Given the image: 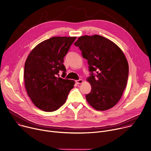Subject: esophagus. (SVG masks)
Returning <instances> with one entry per match:
<instances>
[{"label": "esophagus", "mask_w": 151, "mask_h": 151, "mask_svg": "<svg viewBox=\"0 0 151 151\" xmlns=\"http://www.w3.org/2000/svg\"><path fill=\"white\" fill-rule=\"evenodd\" d=\"M75 82L77 84H81L83 82V81L82 79H79V80H76Z\"/></svg>", "instance_id": "1"}]
</instances>
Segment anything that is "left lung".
Segmentation results:
<instances>
[{
  "mask_svg": "<svg viewBox=\"0 0 151 151\" xmlns=\"http://www.w3.org/2000/svg\"><path fill=\"white\" fill-rule=\"evenodd\" d=\"M74 44L88 60L91 72L86 79L92 88L86 95L88 103L98 111L113 107L123 93L129 75V65L123 51L112 41L98 35L80 37Z\"/></svg>",
  "mask_w": 151,
  "mask_h": 151,
  "instance_id": "left-lung-1",
  "label": "left lung"
}]
</instances>
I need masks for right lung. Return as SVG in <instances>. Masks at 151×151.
Returning <instances> with one entry per match:
<instances>
[{"label":"right lung","instance_id":"obj_1","mask_svg":"<svg viewBox=\"0 0 151 151\" xmlns=\"http://www.w3.org/2000/svg\"><path fill=\"white\" fill-rule=\"evenodd\" d=\"M76 37H53L37 45L25 63L24 82L28 96L39 109L52 112L63 106L73 80L59 76V71L66 75L64 57Z\"/></svg>","mask_w":151,"mask_h":151}]
</instances>
